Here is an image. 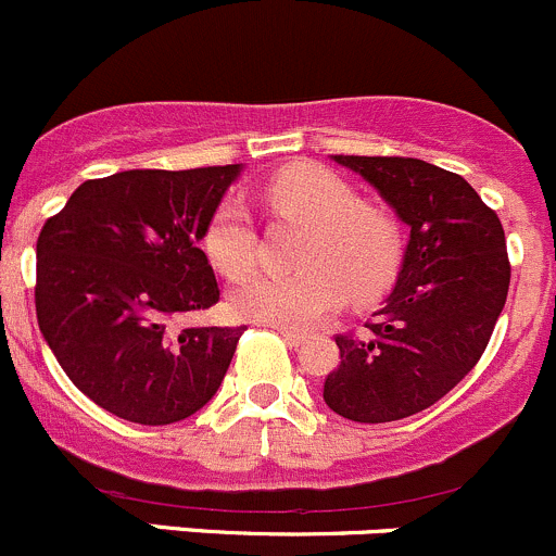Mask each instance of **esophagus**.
I'll use <instances>...</instances> for the list:
<instances>
[{
    "mask_svg": "<svg viewBox=\"0 0 556 556\" xmlns=\"http://www.w3.org/2000/svg\"><path fill=\"white\" fill-rule=\"evenodd\" d=\"M270 329H276L280 337H283L286 342H291V345H302V342L307 340V331H300V329H289V326H270Z\"/></svg>",
    "mask_w": 556,
    "mask_h": 556,
    "instance_id": "obj_1",
    "label": "esophagus"
}]
</instances>
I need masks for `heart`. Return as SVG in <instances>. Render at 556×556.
Instances as JSON below:
<instances>
[{
	"label": "heart",
	"mask_w": 556,
	"mask_h": 556,
	"mask_svg": "<svg viewBox=\"0 0 556 556\" xmlns=\"http://www.w3.org/2000/svg\"><path fill=\"white\" fill-rule=\"evenodd\" d=\"M262 192L273 208L307 225L296 254L302 267L240 278L230 289L236 316L302 329L345 305L348 296L371 302L393 283L402 265L396 219L377 205L358 203L356 190L334 170L313 163L286 165ZM203 249L211 265L230 278L254 265L256 232L240 200L227 198L216 205Z\"/></svg>",
	"instance_id": "obj_1"
}]
</instances>
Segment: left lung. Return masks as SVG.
Listing matches in <instances>:
<instances>
[{
    "instance_id": "obj_1",
    "label": "left lung",
    "mask_w": 556,
    "mask_h": 556,
    "mask_svg": "<svg viewBox=\"0 0 556 556\" xmlns=\"http://www.w3.org/2000/svg\"><path fill=\"white\" fill-rule=\"evenodd\" d=\"M331 160L364 176L409 227L396 286L364 337L340 334L324 402L356 422L428 409L468 375L506 305V236L463 176L415 157Z\"/></svg>"
}]
</instances>
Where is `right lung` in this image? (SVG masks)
Wrapping results in <instances>:
<instances>
[{"instance_id":"right-lung-1","label":"right lung","mask_w":556,"mask_h":556,"mask_svg":"<svg viewBox=\"0 0 556 556\" xmlns=\"http://www.w3.org/2000/svg\"><path fill=\"white\" fill-rule=\"evenodd\" d=\"M243 165L119 170L83 181L37 238V320L68 380L101 409L170 426L219 391L245 326L174 329L219 286L200 251Z\"/></svg>"}]
</instances>
